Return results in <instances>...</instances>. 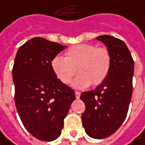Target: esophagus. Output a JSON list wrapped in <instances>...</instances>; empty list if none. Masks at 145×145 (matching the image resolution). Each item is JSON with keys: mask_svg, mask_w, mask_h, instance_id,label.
<instances>
[{"mask_svg": "<svg viewBox=\"0 0 145 145\" xmlns=\"http://www.w3.org/2000/svg\"><path fill=\"white\" fill-rule=\"evenodd\" d=\"M80 96H81V93H80V92L76 91V99H79V98H80Z\"/></svg>", "mask_w": 145, "mask_h": 145, "instance_id": "obj_1", "label": "esophagus"}]
</instances>
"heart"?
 <instances>
[{"label":"heart","instance_id":"heart-1","mask_svg":"<svg viewBox=\"0 0 145 145\" xmlns=\"http://www.w3.org/2000/svg\"><path fill=\"white\" fill-rule=\"evenodd\" d=\"M111 64V54L107 48L83 43L69 47L65 52V57L55 56L51 61V69L65 85L71 82L77 70L80 75L73 82V87L83 89L91 84H101L107 78Z\"/></svg>","mask_w":145,"mask_h":145}]
</instances>
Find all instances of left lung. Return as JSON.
I'll list each match as a JSON object with an SVG mask.
<instances>
[{"label": "left lung", "instance_id": "obj_1", "mask_svg": "<svg viewBox=\"0 0 145 145\" xmlns=\"http://www.w3.org/2000/svg\"><path fill=\"white\" fill-rule=\"evenodd\" d=\"M96 39L107 46L112 64L101 85L81 94L86 105L82 121L88 135L101 139L115 133L126 119L133 93L134 62L123 40L107 35Z\"/></svg>", "mask_w": 145, "mask_h": 145}]
</instances>
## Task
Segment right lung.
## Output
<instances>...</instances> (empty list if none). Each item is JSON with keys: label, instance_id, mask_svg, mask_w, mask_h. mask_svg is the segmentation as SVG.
<instances>
[{"label": "right lung", "instance_id": "add662e5", "mask_svg": "<svg viewBox=\"0 0 145 145\" xmlns=\"http://www.w3.org/2000/svg\"><path fill=\"white\" fill-rule=\"evenodd\" d=\"M65 46L35 37L18 50L12 68L15 105L27 131L41 141L59 137L70 105L73 89L53 74L51 61Z\"/></svg>", "mask_w": 145, "mask_h": 145}]
</instances>
